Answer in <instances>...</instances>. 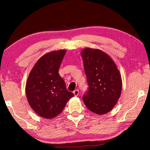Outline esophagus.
<instances>
[{
	"mask_svg": "<svg viewBox=\"0 0 150 150\" xmlns=\"http://www.w3.org/2000/svg\"><path fill=\"white\" fill-rule=\"evenodd\" d=\"M79 93V91L78 89H75L74 91H73V94H74L75 96H78Z\"/></svg>",
	"mask_w": 150,
	"mask_h": 150,
	"instance_id": "1",
	"label": "esophagus"
}]
</instances>
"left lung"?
Listing matches in <instances>:
<instances>
[{"label": "left lung", "instance_id": "1", "mask_svg": "<svg viewBox=\"0 0 150 150\" xmlns=\"http://www.w3.org/2000/svg\"><path fill=\"white\" fill-rule=\"evenodd\" d=\"M81 56L88 86L83 96V102L94 113H107L120 96V73L112 59L103 51L86 48Z\"/></svg>", "mask_w": 150, "mask_h": 150}]
</instances>
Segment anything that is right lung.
<instances>
[{
    "label": "right lung",
    "mask_w": 150,
    "mask_h": 150,
    "mask_svg": "<svg viewBox=\"0 0 150 150\" xmlns=\"http://www.w3.org/2000/svg\"><path fill=\"white\" fill-rule=\"evenodd\" d=\"M66 50L48 53L35 63L28 78L26 93L32 108L39 116L52 118L62 112L74 94L67 90L59 69Z\"/></svg>",
    "instance_id": "obj_1"
}]
</instances>
